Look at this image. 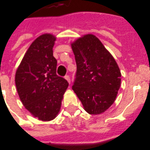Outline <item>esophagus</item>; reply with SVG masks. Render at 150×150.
I'll return each mask as SVG.
<instances>
[{"mask_svg":"<svg viewBox=\"0 0 150 150\" xmlns=\"http://www.w3.org/2000/svg\"><path fill=\"white\" fill-rule=\"evenodd\" d=\"M64 78H65L66 80H67V82L69 83V84H70V83H71V79H70V77H69V75H66Z\"/></svg>","mask_w":150,"mask_h":150,"instance_id":"34e87169","label":"esophagus"}]
</instances>
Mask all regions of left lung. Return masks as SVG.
Masks as SVG:
<instances>
[{"mask_svg": "<svg viewBox=\"0 0 150 150\" xmlns=\"http://www.w3.org/2000/svg\"><path fill=\"white\" fill-rule=\"evenodd\" d=\"M71 46L77 66L72 89L87 112L100 115L116 100L121 82L119 67L110 52L93 34L79 38Z\"/></svg>", "mask_w": 150, "mask_h": 150, "instance_id": "left-lung-1", "label": "left lung"}]
</instances>
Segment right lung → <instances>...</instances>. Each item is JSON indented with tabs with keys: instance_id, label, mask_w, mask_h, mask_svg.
<instances>
[{
	"instance_id": "right-lung-1",
	"label": "right lung",
	"mask_w": 150,
	"mask_h": 150,
	"mask_svg": "<svg viewBox=\"0 0 150 150\" xmlns=\"http://www.w3.org/2000/svg\"><path fill=\"white\" fill-rule=\"evenodd\" d=\"M56 37L40 35L25 54L18 66L15 83L21 103L31 115L42 121L58 116L68 87L65 79L56 75L57 60L53 56Z\"/></svg>"
}]
</instances>
